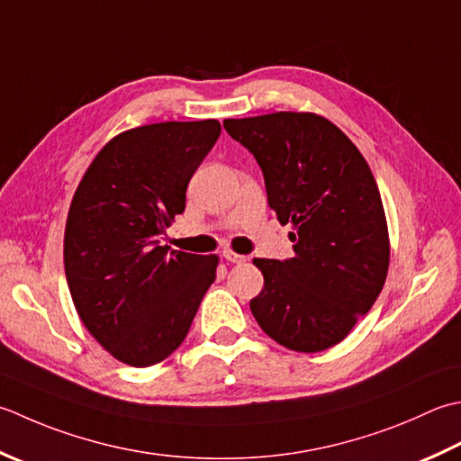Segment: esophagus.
<instances>
[{"instance_id": "esophagus-1", "label": "esophagus", "mask_w": 461, "mask_h": 461, "mask_svg": "<svg viewBox=\"0 0 461 461\" xmlns=\"http://www.w3.org/2000/svg\"><path fill=\"white\" fill-rule=\"evenodd\" d=\"M225 259L231 261V264H243V261H248V256H241V254H236V251H230L225 249L221 254Z\"/></svg>"}]
</instances>
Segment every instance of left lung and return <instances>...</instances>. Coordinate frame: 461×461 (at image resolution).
Here are the masks:
<instances>
[{
  "label": "left lung",
  "mask_w": 461,
  "mask_h": 461,
  "mask_svg": "<svg viewBox=\"0 0 461 461\" xmlns=\"http://www.w3.org/2000/svg\"><path fill=\"white\" fill-rule=\"evenodd\" d=\"M256 158L267 203L294 223V258L254 259L264 290L249 302L269 338L315 354L339 344L380 295L390 240L375 177L348 135L315 113L225 120Z\"/></svg>",
  "instance_id": "left-lung-1"
}]
</instances>
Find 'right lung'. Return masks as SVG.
Here are the masks:
<instances>
[{"mask_svg": "<svg viewBox=\"0 0 461 461\" xmlns=\"http://www.w3.org/2000/svg\"><path fill=\"white\" fill-rule=\"evenodd\" d=\"M220 122L141 125L105 143L71 202L63 264L87 331L120 362L148 367L185 339L218 258L161 246Z\"/></svg>", "mask_w": 461, "mask_h": 461, "instance_id": "add662e5", "label": "right lung"}]
</instances>
